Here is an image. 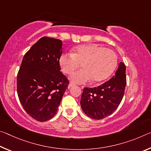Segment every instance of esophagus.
Segmentation results:
<instances>
[{"label":"esophagus","instance_id":"34e87169","mask_svg":"<svg viewBox=\"0 0 151 151\" xmlns=\"http://www.w3.org/2000/svg\"><path fill=\"white\" fill-rule=\"evenodd\" d=\"M74 86V84H73V83H70L69 85H68V88H70L71 87H72V86Z\"/></svg>","mask_w":151,"mask_h":151}]
</instances>
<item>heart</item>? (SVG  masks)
Returning <instances> with one entry per match:
<instances>
[{"instance_id":"heart-1","label":"heart","mask_w":151,"mask_h":151,"mask_svg":"<svg viewBox=\"0 0 151 151\" xmlns=\"http://www.w3.org/2000/svg\"><path fill=\"white\" fill-rule=\"evenodd\" d=\"M63 72L70 74L80 67L83 69L71 74L69 80L76 84L92 81L100 83L108 78L115 70L117 56L113 50L94 44L81 45L72 53H64L59 58Z\"/></svg>"}]
</instances>
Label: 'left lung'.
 I'll use <instances>...</instances> for the list:
<instances>
[{"mask_svg":"<svg viewBox=\"0 0 151 151\" xmlns=\"http://www.w3.org/2000/svg\"><path fill=\"white\" fill-rule=\"evenodd\" d=\"M126 84V66L121 62L115 75L108 81L97 87L84 88L80 103L82 110L95 120L110 116L121 103Z\"/></svg>","mask_w":151,"mask_h":151,"instance_id":"8db88e82","label":"left lung"}]
</instances>
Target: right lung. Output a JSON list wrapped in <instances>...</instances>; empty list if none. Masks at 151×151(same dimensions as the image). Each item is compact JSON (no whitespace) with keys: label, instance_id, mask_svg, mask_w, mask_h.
Segmentation results:
<instances>
[{"label":"right lung","instance_id":"right-lung-1","mask_svg":"<svg viewBox=\"0 0 151 151\" xmlns=\"http://www.w3.org/2000/svg\"><path fill=\"white\" fill-rule=\"evenodd\" d=\"M62 41L42 37L25 54L17 75V93L22 107L38 121L57 113L68 81L60 72Z\"/></svg>","mask_w":151,"mask_h":151}]
</instances>
